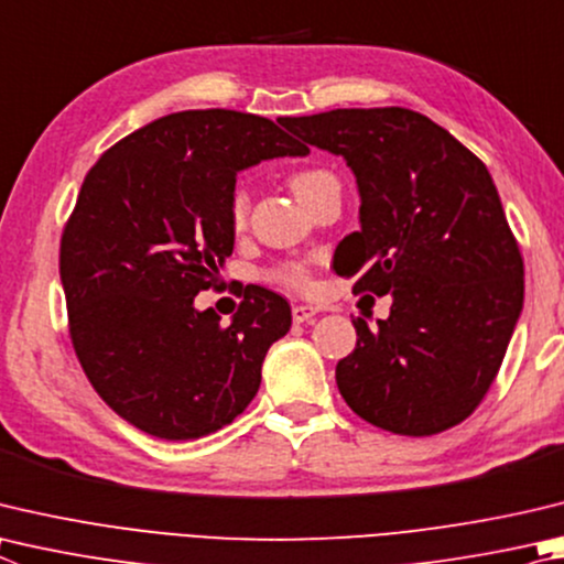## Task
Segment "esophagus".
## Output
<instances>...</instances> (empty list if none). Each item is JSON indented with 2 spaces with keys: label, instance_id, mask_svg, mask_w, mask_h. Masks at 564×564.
I'll return each instance as SVG.
<instances>
[{
  "label": "esophagus",
  "instance_id": "esophagus-1",
  "mask_svg": "<svg viewBox=\"0 0 564 564\" xmlns=\"http://www.w3.org/2000/svg\"><path fill=\"white\" fill-rule=\"evenodd\" d=\"M315 313H317V308H313V305H303V303L293 305V311H291L293 323H311Z\"/></svg>",
  "mask_w": 564,
  "mask_h": 564
}]
</instances>
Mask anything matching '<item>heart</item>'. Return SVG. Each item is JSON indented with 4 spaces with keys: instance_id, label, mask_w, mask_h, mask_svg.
<instances>
[{
    "instance_id": "obj_1",
    "label": "heart",
    "mask_w": 564,
    "mask_h": 564,
    "mask_svg": "<svg viewBox=\"0 0 564 564\" xmlns=\"http://www.w3.org/2000/svg\"><path fill=\"white\" fill-rule=\"evenodd\" d=\"M330 180H335V177L325 170H303V172H295V175L291 177V187L295 194H299V199L305 202L317 187H323V184ZM229 212H231V221L237 224V227H241V224L247 221L249 197L241 187L234 189ZM265 275H269V281L279 283V285H283V289H291V291H303V289H308V283H311V271L303 261H281L279 265H273V269Z\"/></svg>"
}]
</instances>
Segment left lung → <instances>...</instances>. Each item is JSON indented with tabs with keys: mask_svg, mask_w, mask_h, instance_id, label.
<instances>
[{
	"mask_svg": "<svg viewBox=\"0 0 564 564\" xmlns=\"http://www.w3.org/2000/svg\"><path fill=\"white\" fill-rule=\"evenodd\" d=\"M308 145L343 155L360 189V231L335 251L352 293L392 295L372 330L352 321L355 350L337 389L365 422L432 436L484 402L523 311L525 269L488 170L409 108H337L281 118Z\"/></svg>",
	"mask_w": 564,
	"mask_h": 564,
	"instance_id": "8db88e82",
	"label": "left lung"
}]
</instances>
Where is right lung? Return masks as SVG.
<instances>
[{
	"instance_id": "1",
	"label": "right lung",
	"mask_w": 564,
	"mask_h": 564,
	"mask_svg": "<svg viewBox=\"0 0 564 564\" xmlns=\"http://www.w3.org/2000/svg\"><path fill=\"white\" fill-rule=\"evenodd\" d=\"M308 152L269 118L209 108L130 132L88 170L61 234L68 333L88 382L140 432L207 436L259 392L289 303L256 285L224 325L194 295L234 251L237 172Z\"/></svg>"
}]
</instances>
